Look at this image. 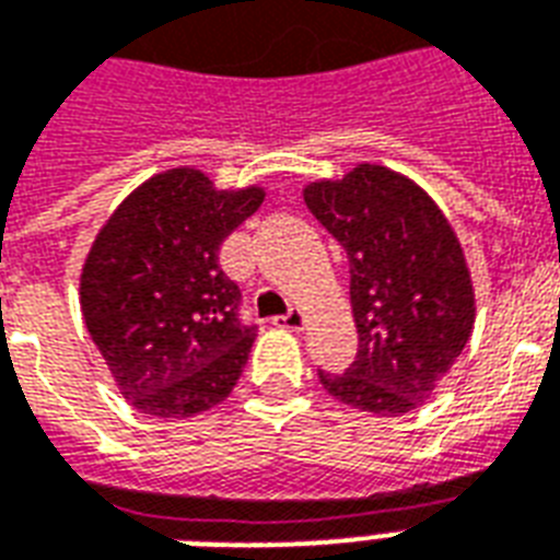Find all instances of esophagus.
<instances>
[{
    "instance_id": "1",
    "label": "esophagus",
    "mask_w": 560,
    "mask_h": 560,
    "mask_svg": "<svg viewBox=\"0 0 560 560\" xmlns=\"http://www.w3.org/2000/svg\"><path fill=\"white\" fill-rule=\"evenodd\" d=\"M272 323H276L279 328H290V331H299V328L305 326V314H302L299 308H290L288 314H281V317H276Z\"/></svg>"
}]
</instances>
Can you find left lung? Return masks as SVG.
I'll list each match as a JSON object with an SVG mask.
<instances>
[{"instance_id": "left-lung-1", "label": "left lung", "mask_w": 560, "mask_h": 560, "mask_svg": "<svg viewBox=\"0 0 560 560\" xmlns=\"http://www.w3.org/2000/svg\"><path fill=\"white\" fill-rule=\"evenodd\" d=\"M308 211L349 258L358 355L319 370L337 402L378 417L420 408L464 352L476 296L464 249L434 199L411 178L358 164L305 187Z\"/></svg>"}]
</instances>
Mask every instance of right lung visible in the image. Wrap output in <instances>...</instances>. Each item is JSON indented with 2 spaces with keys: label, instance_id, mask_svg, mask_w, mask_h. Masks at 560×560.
<instances>
[{
  "label": "right lung",
  "instance_id": "add662e5",
  "mask_svg": "<svg viewBox=\"0 0 560 560\" xmlns=\"http://www.w3.org/2000/svg\"><path fill=\"white\" fill-rule=\"evenodd\" d=\"M261 202V187L217 190L178 166L126 196L96 234L81 314L138 411L185 420L234 390L258 326L241 319V288L220 267V246Z\"/></svg>",
  "mask_w": 560,
  "mask_h": 560
}]
</instances>
